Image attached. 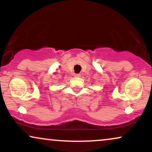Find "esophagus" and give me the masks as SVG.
Here are the masks:
<instances>
[{"label":"esophagus","instance_id":"34e87169","mask_svg":"<svg viewBox=\"0 0 152 152\" xmlns=\"http://www.w3.org/2000/svg\"><path fill=\"white\" fill-rule=\"evenodd\" d=\"M74 76L75 77H80L81 76L80 74H75Z\"/></svg>","mask_w":152,"mask_h":152}]
</instances>
